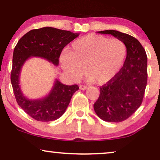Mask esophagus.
<instances>
[{"mask_svg": "<svg viewBox=\"0 0 160 160\" xmlns=\"http://www.w3.org/2000/svg\"><path fill=\"white\" fill-rule=\"evenodd\" d=\"M79 89H82V90H85V89H88V87L85 86V85H80V86H79Z\"/></svg>", "mask_w": 160, "mask_h": 160, "instance_id": "34e87169", "label": "esophagus"}]
</instances>
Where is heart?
I'll use <instances>...</instances> for the list:
<instances>
[{
	"instance_id": "1",
	"label": "heart",
	"mask_w": 160,
	"mask_h": 160,
	"mask_svg": "<svg viewBox=\"0 0 160 160\" xmlns=\"http://www.w3.org/2000/svg\"><path fill=\"white\" fill-rule=\"evenodd\" d=\"M127 47L118 38L89 34L72 43L71 52L60 56L62 66L74 81L79 80L85 73L88 82L105 84L113 79L123 66Z\"/></svg>"
}]
</instances>
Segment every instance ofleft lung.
I'll use <instances>...</instances> for the list:
<instances>
[{"instance_id": "1", "label": "left lung", "mask_w": 160, "mask_h": 160, "mask_svg": "<svg viewBox=\"0 0 160 160\" xmlns=\"http://www.w3.org/2000/svg\"><path fill=\"white\" fill-rule=\"evenodd\" d=\"M98 32L111 35L127 47L123 67L113 79L100 87V96L94 104L96 114L103 121L120 122L133 114L143 101L147 84V56L141 43L130 35L113 30Z\"/></svg>"}]
</instances>
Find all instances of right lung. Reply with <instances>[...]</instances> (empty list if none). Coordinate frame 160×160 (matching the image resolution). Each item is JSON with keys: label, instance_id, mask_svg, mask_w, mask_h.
Wrapping results in <instances>:
<instances>
[{"label": "right lung", "instance_id": "add662e5", "mask_svg": "<svg viewBox=\"0 0 160 160\" xmlns=\"http://www.w3.org/2000/svg\"><path fill=\"white\" fill-rule=\"evenodd\" d=\"M79 33L46 27L31 30L19 39L13 53L11 82L17 103L30 117L37 121L50 122L65 112L71 98L78 89L76 84H63L55 79L47 95L39 99H28L21 90L19 78L23 65L32 57L45 59L58 66L63 48Z\"/></svg>", "mask_w": 160, "mask_h": 160}]
</instances>
